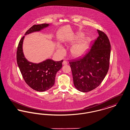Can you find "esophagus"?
Returning <instances> with one entry per match:
<instances>
[{"instance_id": "esophagus-1", "label": "esophagus", "mask_w": 130, "mask_h": 130, "mask_svg": "<svg viewBox=\"0 0 130 130\" xmlns=\"http://www.w3.org/2000/svg\"><path fill=\"white\" fill-rule=\"evenodd\" d=\"M62 64L64 65H66L68 64V62H67L66 61H65V60H64L62 62Z\"/></svg>"}]
</instances>
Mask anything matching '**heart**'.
Masks as SVG:
<instances>
[{"mask_svg":"<svg viewBox=\"0 0 130 130\" xmlns=\"http://www.w3.org/2000/svg\"><path fill=\"white\" fill-rule=\"evenodd\" d=\"M82 35H80L79 37H81ZM90 42L88 38H84L77 43L75 44L70 50V53L73 56H79L82 55L86 51L87 46ZM57 52L60 55H63L65 54V50L61 46H59L57 49Z\"/></svg>","mask_w":130,"mask_h":130,"instance_id":"obj_1","label":"heart"}]
</instances>
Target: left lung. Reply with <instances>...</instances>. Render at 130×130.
Wrapping results in <instances>:
<instances>
[{
  "label": "left lung",
  "mask_w": 130,
  "mask_h": 130,
  "mask_svg": "<svg viewBox=\"0 0 130 130\" xmlns=\"http://www.w3.org/2000/svg\"><path fill=\"white\" fill-rule=\"evenodd\" d=\"M99 36L83 56L70 61L74 87L82 92L95 89L103 80L109 68L111 44L107 35L97 30Z\"/></svg>",
  "instance_id": "1"
}]
</instances>
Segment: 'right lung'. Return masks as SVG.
<instances>
[{
    "mask_svg": "<svg viewBox=\"0 0 130 130\" xmlns=\"http://www.w3.org/2000/svg\"><path fill=\"white\" fill-rule=\"evenodd\" d=\"M49 24L33 25L25 32V35L40 31L47 27ZM24 36L19 41L17 52V60L20 72L25 82L32 89L44 92L51 88L55 84L57 72L62 68L63 60L55 61L47 59L39 63L28 61L24 56L22 45Z\"/></svg>",
    "mask_w": 130,
    "mask_h": 130,
    "instance_id": "obj_1",
    "label": "right lung"
}]
</instances>
